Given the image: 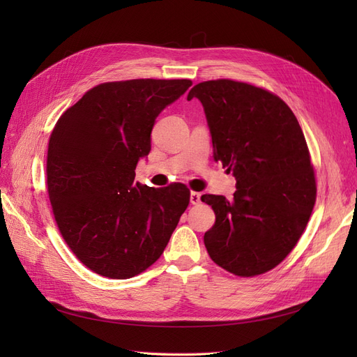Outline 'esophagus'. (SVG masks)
<instances>
[{"instance_id": "esophagus-1", "label": "esophagus", "mask_w": 357, "mask_h": 357, "mask_svg": "<svg viewBox=\"0 0 357 357\" xmlns=\"http://www.w3.org/2000/svg\"><path fill=\"white\" fill-rule=\"evenodd\" d=\"M201 202V193L198 192H190V204L198 205Z\"/></svg>"}]
</instances>
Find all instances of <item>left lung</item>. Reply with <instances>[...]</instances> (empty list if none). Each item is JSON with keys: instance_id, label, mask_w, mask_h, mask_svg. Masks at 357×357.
<instances>
[{"instance_id": "8db88e82", "label": "left lung", "mask_w": 357, "mask_h": 357, "mask_svg": "<svg viewBox=\"0 0 357 357\" xmlns=\"http://www.w3.org/2000/svg\"><path fill=\"white\" fill-rule=\"evenodd\" d=\"M210 128L214 160L236 180L234 199L202 195L215 222L204 235L213 261L240 277L275 268L304 232L316 178L304 132L277 95L228 79L193 86Z\"/></svg>"}]
</instances>
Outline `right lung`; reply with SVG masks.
Here are the masks:
<instances>
[{
  "label": "right lung",
  "mask_w": 357,
  "mask_h": 357,
  "mask_svg": "<svg viewBox=\"0 0 357 357\" xmlns=\"http://www.w3.org/2000/svg\"><path fill=\"white\" fill-rule=\"evenodd\" d=\"M188 79H135L95 86L63 113L47 150V190L62 238L91 271L125 280L153 265L190 201L174 183L135 180L159 113Z\"/></svg>",
  "instance_id": "add662e5"
}]
</instances>
